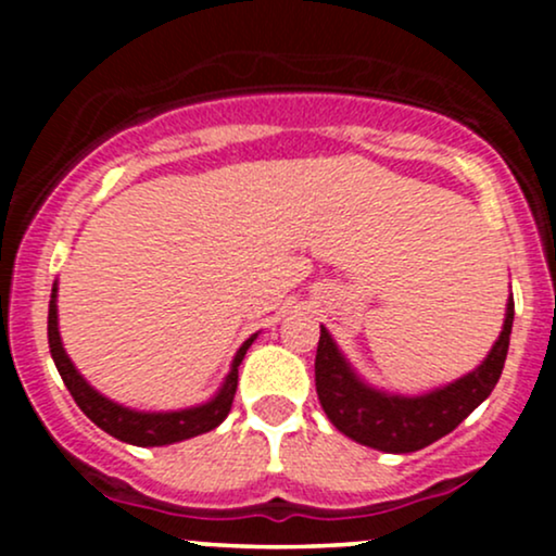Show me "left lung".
I'll use <instances>...</instances> for the list:
<instances>
[{"instance_id": "obj_1", "label": "left lung", "mask_w": 556, "mask_h": 556, "mask_svg": "<svg viewBox=\"0 0 556 556\" xmlns=\"http://www.w3.org/2000/svg\"><path fill=\"white\" fill-rule=\"evenodd\" d=\"M515 303L509 292L504 324L489 355L460 379L424 394H397L368 384L344 358L340 344L321 327L316 350V392L327 418L353 442L405 455L455 431L500 381L513 334Z\"/></svg>"}]
</instances>
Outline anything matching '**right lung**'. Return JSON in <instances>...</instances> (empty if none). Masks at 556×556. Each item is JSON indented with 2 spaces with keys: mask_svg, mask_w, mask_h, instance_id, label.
Listing matches in <instances>:
<instances>
[{
  "mask_svg": "<svg viewBox=\"0 0 556 556\" xmlns=\"http://www.w3.org/2000/svg\"><path fill=\"white\" fill-rule=\"evenodd\" d=\"M56 290L52 287V300H49V353L60 371L62 381L73 394V400L78 402V407L86 413L88 418L99 426L101 431H106L110 437L119 439V442L136 444V446H167L175 442H185V439H193L198 433H206L216 429L222 420L227 418L229 407H232L235 389H238V368L242 358H245L248 348L258 334H251L245 342L240 344V350L235 353L229 374L222 381V387L216 389L214 397H208L201 405L182 407V410H136V407L119 405L101 394L99 389L88 384L83 379V374L75 368V363L70 361L65 344L60 337V316H56Z\"/></svg>",
  "mask_w": 556,
  "mask_h": 556,
  "instance_id": "1",
  "label": "right lung"
}]
</instances>
